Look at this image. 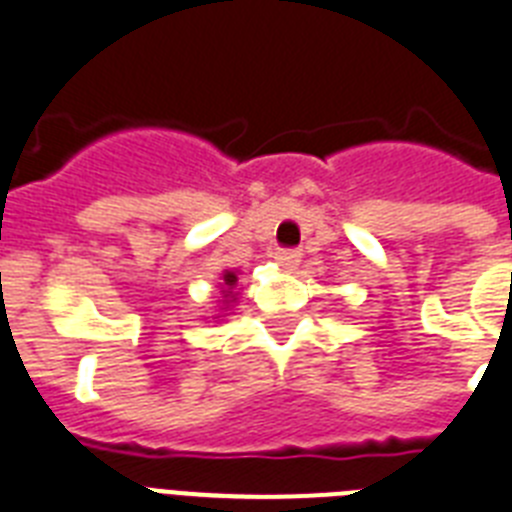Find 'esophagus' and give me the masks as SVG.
<instances>
[{"label": "esophagus", "instance_id": "esophagus-1", "mask_svg": "<svg viewBox=\"0 0 512 512\" xmlns=\"http://www.w3.org/2000/svg\"><path fill=\"white\" fill-rule=\"evenodd\" d=\"M299 249H278L276 252V260H278V265H281V268H286V270H294L299 265Z\"/></svg>", "mask_w": 512, "mask_h": 512}]
</instances>
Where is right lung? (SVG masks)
Instances as JSON below:
<instances>
[{
	"instance_id": "right-lung-1",
	"label": "right lung",
	"mask_w": 512,
	"mask_h": 512,
	"mask_svg": "<svg viewBox=\"0 0 512 512\" xmlns=\"http://www.w3.org/2000/svg\"><path fill=\"white\" fill-rule=\"evenodd\" d=\"M223 281H226V286H228V289H231V286L236 284V273H231V270H228L226 276H223Z\"/></svg>"
}]
</instances>
